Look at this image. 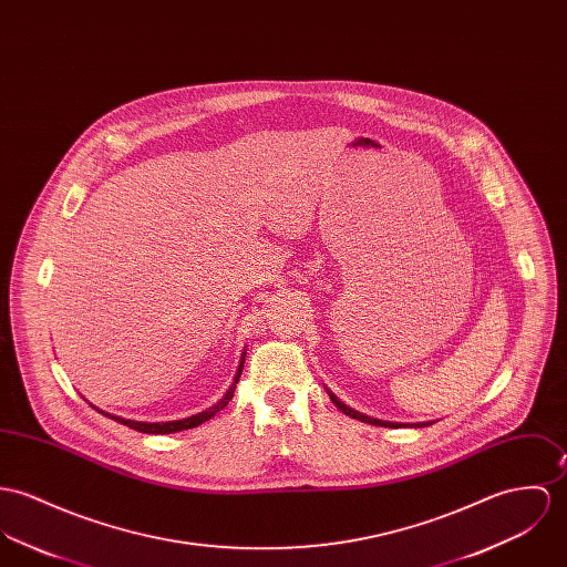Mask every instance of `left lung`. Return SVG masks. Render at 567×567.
I'll use <instances>...</instances> for the list:
<instances>
[{"label": "left lung", "mask_w": 567, "mask_h": 567, "mask_svg": "<svg viewBox=\"0 0 567 567\" xmlns=\"http://www.w3.org/2000/svg\"><path fill=\"white\" fill-rule=\"evenodd\" d=\"M329 396H331V401H333V405L340 410L342 413H347V415H351V417H355V420H361V422H370V424H377V426H394V424H390V422H383V420H377V417H368V415H363V413L355 412V410H351V408H347L344 403H340L331 392H329ZM417 426H426V424H417Z\"/></svg>", "instance_id": "obj_1"}]
</instances>
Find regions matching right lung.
<instances>
[{
  "instance_id": "obj_1",
  "label": "right lung",
  "mask_w": 567,
  "mask_h": 567,
  "mask_svg": "<svg viewBox=\"0 0 567 567\" xmlns=\"http://www.w3.org/2000/svg\"><path fill=\"white\" fill-rule=\"evenodd\" d=\"M243 365H245V355H243V360H240V365H238V372H236V377H234L231 388H229L227 394H225L214 408H209L207 412L197 413V415H190V417H184V420H173V422H134V420L116 417V415H110V413H105V415L112 417V420H116V422H121V424H125V426H130V429H134V431H141V433L166 435V433H175V431L195 429V426H199V424H204L206 420H209L214 413H218L223 408H227V403L234 399V390H236V383H238V379H240V374H243Z\"/></svg>"
}]
</instances>
